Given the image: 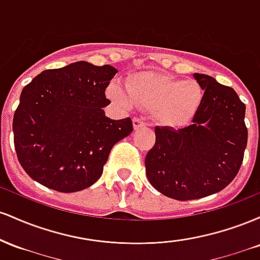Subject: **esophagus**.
I'll return each instance as SVG.
<instances>
[{
  "instance_id": "34e87169",
  "label": "esophagus",
  "mask_w": 260,
  "mask_h": 260,
  "mask_svg": "<svg viewBox=\"0 0 260 260\" xmlns=\"http://www.w3.org/2000/svg\"><path fill=\"white\" fill-rule=\"evenodd\" d=\"M145 126V122L139 117H134L133 118V127L134 129H139L140 127H144Z\"/></svg>"
}]
</instances>
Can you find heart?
<instances>
[{
    "label": "heart",
    "mask_w": 260,
    "mask_h": 260,
    "mask_svg": "<svg viewBox=\"0 0 260 260\" xmlns=\"http://www.w3.org/2000/svg\"><path fill=\"white\" fill-rule=\"evenodd\" d=\"M126 89L113 83L107 88V95L123 109L136 105L154 111L166 126H182L189 121L203 99L201 85L194 80H181L156 72L133 74L127 79Z\"/></svg>",
    "instance_id": "heart-1"
}]
</instances>
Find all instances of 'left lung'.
<instances>
[{
    "instance_id": "1",
    "label": "left lung",
    "mask_w": 260,
    "mask_h": 260,
    "mask_svg": "<svg viewBox=\"0 0 260 260\" xmlns=\"http://www.w3.org/2000/svg\"><path fill=\"white\" fill-rule=\"evenodd\" d=\"M204 90L192 123L181 129L155 127L145 172L155 189L176 201L199 199L228 187L242 165L248 131L246 105L230 86L193 74Z\"/></svg>"
}]
</instances>
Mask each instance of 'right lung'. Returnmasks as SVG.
I'll list each match as a JSON object with an SVG mask.
<instances>
[{"mask_svg": "<svg viewBox=\"0 0 260 260\" xmlns=\"http://www.w3.org/2000/svg\"><path fill=\"white\" fill-rule=\"evenodd\" d=\"M117 70L79 61L46 70L23 88L13 116L14 148L24 171L62 193L101 177L113 145L133 131L129 117L113 121L103 107Z\"/></svg>", "mask_w": 260, "mask_h": 260, "instance_id": "1", "label": "right lung"}]
</instances>
